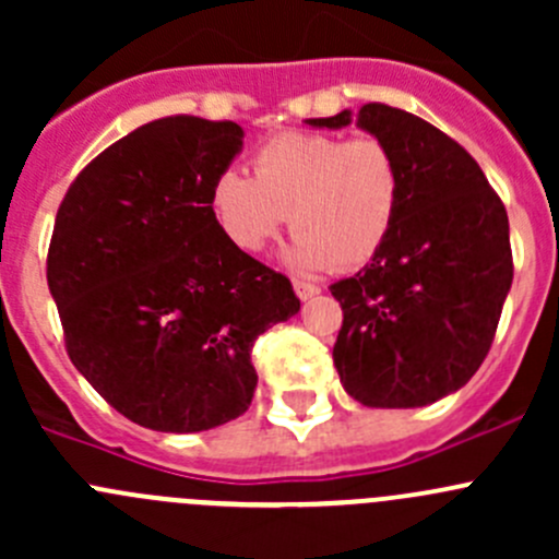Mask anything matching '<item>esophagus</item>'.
Instances as JSON below:
<instances>
[{
	"label": "esophagus",
	"mask_w": 559,
	"mask_h": 559,
	"mask_svg": "<svg viewBox=\"0 0 559 559\" xmlns=\"http://www.w3.org/2000/svg\"><path fill=\"white\" fill-rule=\"evenodd\" d=\"M295 292L300 300H311V297L319 295V286L311 284V281H302V278H295Z\"/></svg>",
	"instance_id": "obj_1"
}]
</instances>
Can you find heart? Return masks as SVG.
Instances as JSON below:
<instances>
[{
    "mask_svg": "<svg viewBox=\"0 0 559 559\" xmlns=\"http://www.w3.org/2000/svg\"><path fill=\"white\" fill-rule=\"evenodd\" d=\"M253 178L213 180L211 213L240 251H262L289 218L284 259L300 273L352 270L386 243L403 200V173L376 138L284 132L253 154Z\"/></svg>",
    "mask_w": 559,
    "mask_h": 559,
    "instance_id": "b5f03b06",
    "label": "heart"
}]
</instances>
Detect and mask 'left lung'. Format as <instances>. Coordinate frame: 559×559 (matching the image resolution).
<instances>
[{"instance_id": "1", "label": "left lung", "mask_w": 559, "mask_h": 559, "mask_svg": "<svg viewBox=\"0 0 559 559\" xmlns=\"http://www.w3.org/2000/svg\"><path fill=\"white\" fill-rule=\"evenodd\" d=\"M357 123L386 143L403 173L397 222L381 251L330 286L343 308L332 359L368 408H421L473 379L509 297V216L481 167L449 134L370 103L316 129Z\"/></svg>"}]
</instances>
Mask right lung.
Listing matches in <instances>:
<instances>
[{"label": "right lung", "mask_w": 559, "mask_h": 559, "mask_svg": "<svg viewBox=\"0 0 559 559\" xmlns=\"http://www.w3.org/2000/svg\"><path fill=\"white\" fill-rule=\"evenodd\" d=\"M243 151L235 121L170 116L103 151L56 213L48 289L78 373L129 421L202 432L257 389L253 341L300 311L289 278L227 240L213 180Z\"/></svg>", "instance_id": "1"}]
</instances>
